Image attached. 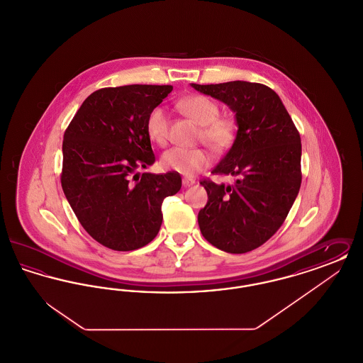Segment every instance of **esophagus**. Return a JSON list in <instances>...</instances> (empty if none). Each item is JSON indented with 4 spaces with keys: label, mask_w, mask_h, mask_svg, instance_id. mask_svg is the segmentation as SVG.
I'll use <instances>...</instances> for the list:
<instances>
[{
    "label": "esophagus",
    "mask_w": 363,
    "mask_h": 363,
    "mask_svg": "<svg viewBox=\"0 0 363 363\" xmlns=\"http://www.w3.org/2000/svg\"><path fill=\"white\" fill-rule=\"evenodd\" d=\"M182 185H184V188H189L191 185H194V181L193 179H188V178H184L182 179Z\"/></svg>",
    "instance_id": "1"
}]
</instances>
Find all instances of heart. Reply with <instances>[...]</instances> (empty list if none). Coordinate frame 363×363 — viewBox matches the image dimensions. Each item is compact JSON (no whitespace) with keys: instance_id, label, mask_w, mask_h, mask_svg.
<instances>
[{"instance_id":"obj_1","label":"heart","mask_w":363,"mask_h":363,"mask_svg":"<svg viewBox=\"0 0 363 363\" xmlns=\"http://www.w3.org/2000/svg\"><path fill=\"white\" fill-rule=\"evenodd\" d=\"M179 108L201 125L200 138L213 151H225L235 140L237 123L228 116H219V106L204 95H191L179 101ZM145 132L151 141L164 145L169 140V116L164 108L155 107L145 121ZM209 154L203 148H172L166 151L160 164L164 170L191 177L209 164Z\"/></svg>"}]
</instances>
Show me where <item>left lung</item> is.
Here are the masks:
<instances>
[{
	"mask_svg": "<svg viewBox=\"0 0 363 363\" xmlns=\"http://www.w3.org/2000/svg\"><path fill=\"white\" fill-rule=\"evenodd\" d=\"M227 104L238 125L233 147L212 170L234 185L204 179L208 203L199 212L203 237L241 255L268 241L286 220L301 188V136L279 95L249 82L190 84Z\"/></svg>",
	"mask_w": 363,
	"mask_h": 363,
	"instance_id": "1",
	"label": "left lung"
}]
</instances>
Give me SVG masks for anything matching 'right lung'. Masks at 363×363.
Masks as SVG:
<instances>
[{
	"label": "right lung",
	"instance_id": "obj_1",
	"mask_svg": "<svg viewBox=\"0 0 363 363\" xmlns=\"http://www.w3.org/2000/svg\"><path fill=\"white\" fill-rule=\"evenodd\" d=\"M172 86H108L92 92L65 130L61 185L86 233L108 249L129 252L152 241L162 203L181 175L138 173L154 164L145 121Z\"/></svg>",
	"mask_w": 363,
	"mask_h": 363
}]
</instances>
